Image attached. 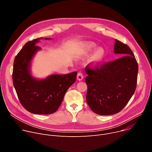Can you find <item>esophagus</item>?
Returning a JSON list of instances; mask_svg holds the SVG:
<instances>
[{
    "mask_svg": "<svg viewBox=\"0 0 152 152\" xmlns=\"http://www.w3.org/2000/svg\"><path fill=\"white\" fill-rule=\"evenodd\" d=\"M84 79V75L83 74H82L81 72H79L77 73V79L78 80H82V79Z\"/></svg>",
    "mask_w": 152,
    "mask_h": 152,
    "instance_id": "esophagus-1",
    "label": "esophagus"
}]
</instances>
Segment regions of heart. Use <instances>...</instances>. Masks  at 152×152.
Masks as SVG:
<instances>
[{
	"instance_id": "heart-1",
	"label": "heart",
	"mask_w": 152,
	"mask_h": 152,
	"mask_svg": "<svg viewBox=\"0 0 152 152\" xmlns=\"http://www.w3.org/2000/svg\"><path fill=\"white\" fill-rule=\"evenodd\" d=\"M95 48L96 45L94 44L92 42H87L85 44L83 52L86 56H88L93 51L90 56V61L93 64L98 65L102 61L105 56V51L102 47L96 48L94 50Z\"/></svg>"
}]
</instances>
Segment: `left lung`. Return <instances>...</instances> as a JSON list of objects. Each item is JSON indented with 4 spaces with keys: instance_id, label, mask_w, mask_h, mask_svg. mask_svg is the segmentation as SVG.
I'll return each instance as SVG.
<instances>
[{
    "instance_id": "1",
    "label": "left lung",
    "mask_w": 152,
    "mask_h": 152,
    "mask_svg": "<svg viewBox=\"0 0 152 152\" xmlns=\"http://www.w3.org/2000/svg\"><path fill=\"white\" fill-rule=\"evenodd\" d=\"M115 40L114 53L121 58L94 69H85L86 100L92 111L100 115L119 112L136 87L138 65L134 54L126 44Z\"/></svg>"
}]
</instances>
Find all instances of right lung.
Wrapping results in <instances>:
<instances>
[{
    "label": "right lung",
    "mask_w": 152,
    "mask_h": 152,
    "mask_svg": "<svg viewBox=\"0 0 152 152\" xmlns=\"http://www.w3.org/2000/svg\"><path fill=\"white\" fill-rule=\"evenodd\" d=\"M40 37L27 42L14 61L12 81L22 106L33 114L50 115L56 112L64 95L76 78L77 72L66 75H51L37 79L31 75V62L41 48L36 45ZM50 40L51 38H44Z\"/></svg>",
    "instance_id": "obj_1"
}]
</instances>
